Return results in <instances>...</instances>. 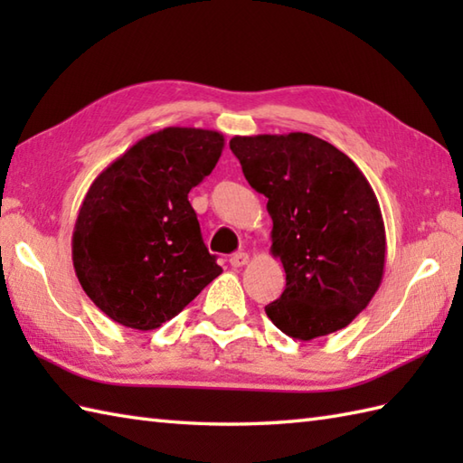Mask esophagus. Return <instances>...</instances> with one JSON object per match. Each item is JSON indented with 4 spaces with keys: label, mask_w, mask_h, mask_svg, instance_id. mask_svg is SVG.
Instances as JSON below:
<instances>
[{
    "label": "esophagus",
    "mask_w": 463,
    "mask_h": 463,
    "mask_svg": "<svg viewBox=\"0 0 463 463\" xmlns=\"http://www.w3.org/2000/svg\"><path fill=\"white\" fill-rule=\"evenodd\" d=\"M229 262L232 264L234 269H239V267H244V264L249 262V254L247 252H234V254H231V259H229Z\"/></svg>",
    "instance_id": "34e87169"
}]
</instances>
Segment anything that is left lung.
I'll return each instance as SVG.
<instances>
[{
    "mask_svg": "<svg viewBox=\"0 0 463 463\" xmlns=\"http://www.w3.org/2000/svg\"><path fill=\"white\" fill-rule=\"evenodd\" d=\"M231 151L269 199L270 250L287 272L267 317L297 340L348 326L380 288L386 262L382 211L366 176L308 133L232 137Z\"/></svg>",
    "mask_w": 463,
    "mask_h": 463,
    "instance_id": "obj_1",
    "label": "left lung"
}]
</instances>
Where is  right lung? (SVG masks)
Returning <instances> with one entry per match:
<instances>
[{
  "label": "right lung",
  "mask_w": 463,
  "mask_h": 463,
  "mask_svg": "<svg viewBox=\"0 0 463 463\" xmlns=\"http://www.w3.org/2000/svg\"><path fill=\"white\" fill-rule=\"evenodd\" d=\"M222 149L219 131L166 127L137 141L91 183L73 229V269L111 320L159 328L222 272L189 203Z\"/></svg>",
  "instance_id": "obj_1"
}]
</instances>
